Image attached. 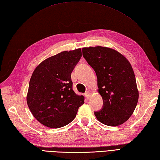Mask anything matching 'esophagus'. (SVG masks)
Wrapping results in <instances>:
<instances>
[{
	"label": "esophagus",
	"instance_id": "34e87169",
	"mask_svg": "<svg viewBox=\"0 0 160 160\" xmlns=\"http://www.w3.org/2000/svg\"><path fill=\"white\" fill-rule=\"evenodd\" d=\"M90 95H91V92H89V91H87V92H86L84 93V96L85 97H86V98H87V99H88V98L90 97Z\"/></svg>",
	"mask_w": 160,
	"mask_h": 160
}]
</instances>
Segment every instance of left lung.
<instances>
[{"label": "left lung", "mask_w": 160, "mask_h": 160, "mask_svg": "<svg viewBox=\"0 0 160 160\" xmlns=\"http://www.w3.org/2000/svg\"><path fill=\"white\" fill-rule=\"evenodd\" d=\"M84 58L98 78L103 108L95 112L98 120L109 126L120 125L134 111L139 92L130 62L118 51L107 47L82 48Z\"/></svg>", "instance_id": "left-lung-1"}]
</instances>
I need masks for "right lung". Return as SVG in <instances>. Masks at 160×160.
I'll return each instance as SVG.
<instances>
[{
    "label": "right lung",
    "instance_id": "add662e5",
    "mask_svg": "<svg viewBox=\"0 0 160 160\" xmlns=\"http://www.w3.org/2000/svg\"><path fill=\"white\" fill-rule=\"evenodd\" d=\"M81 57L80 48L61 52L42 61L32 74L27 104L36 119L48 128H59L69 124L84 103V96L73 91L71 78Z\"/></svg>",
    "mask_w": 160,
    "mask_h": 160
}]
</instances>
